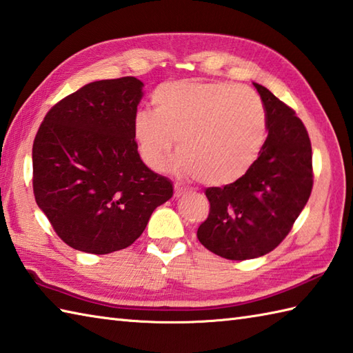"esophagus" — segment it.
Listing matches in <instances>:
<instances>
[{"instance_id": "obj_1", "label": "esophagus", "mask_w": 353, "mask_h": 353, "mask_svg": "<svg viewBox=\"0 0 353 353\" xmlns=\"http://www.w3.org/2000/svg\"><path fill=\"white\" fill-rule=\"evenodd\" d=\"M184 193H187V189H185V187L179 185V184H175V196H176V198H179V196H183Z\"/></svg>"}]
</instances>
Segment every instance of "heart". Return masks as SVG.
Listing matches in <instances>:
<instances>
[{
    "mask_svg": "<svg viewBox=\"0 0 353 353\" xmlns=\"http://www.w3.org/2000/svg\"><path fill=\"white\" fill-rule=\"evenodd\" d=\"M154 111L132 121L141 160L160 170L174 146V168L214 185L236 183L253 166L267 139V116L253 90L233 83L175 81L158 86Z\"/></svg>",
    "mask_w": 353,
    "mask_h": 353,
    "instance_id": "heart-1",
    "label": "heart"
}]
</instances>
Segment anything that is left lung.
I'll use <instances>...</instances> for the list:
<instances>
[{"label":"left lung","mask_w":353,"mask_h":353,"mask_svg":"<svg viewBox=\"0 0 353 353\" xmlns=\"http://www.w3.org/2000/svg\"><path fill=\"white\" fill-rule=\"evenodd\" d=\"M267 116L268 137L253 166L236 183L208 187V218L198 239L212 253L247 261L274 250L290 233L312 190V148L290 106L254 83Z\"/></svg>","instance_id":"obj_1"}]
</instances>
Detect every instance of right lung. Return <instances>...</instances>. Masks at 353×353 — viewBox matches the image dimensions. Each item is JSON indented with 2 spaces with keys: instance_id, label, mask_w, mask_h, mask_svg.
<instances>
[{
  "instance_id": "right-lung-1",
  "label": "right lung",
  "mask_w": 353,
  "mask_h": 353,
  "mask_svg": "<svg viewBox=\"0 0 353 353\" xmlns=\"http://www.w3.org/2000/svg\"><path fill=\"white\" fill-rule=\"evenodd\" d=\"M137 77L97 81L57 102L33 143V193L61 239L91 254L123 250L174 195L141 161L132 121Z\"/></svg>"
}]
</instances>
